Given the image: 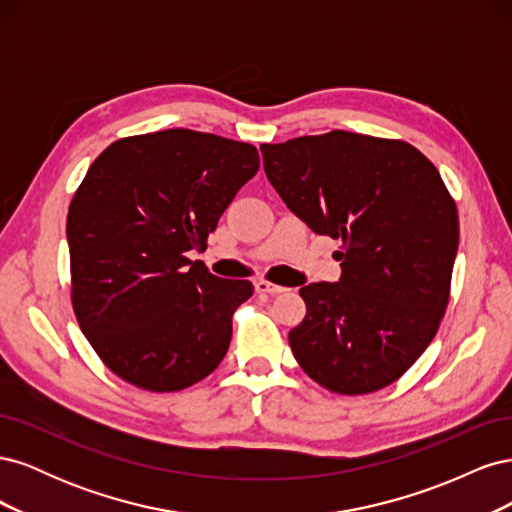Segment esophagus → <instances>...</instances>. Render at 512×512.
<instances>
[{"mask_svg": "<svg viewBox=\"0 0 512 512\" xmlns=\"http://www.w3.org/2000/svg\"><path fill=\"white\" fill-rule=\"evenodd\" d=\"M254 286H256V290H258V292H267V294H280V292H284V290H286L284 286H280V284H273V282H267V280H258Z\"/></svg>", "mask_w": 512, "mask_h": 512, "instance_id": "esophagus-1", "label": "esophagus"}]
</instances>
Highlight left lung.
Returning a JSON list of instances; mask_svg holds the SVG:
<instances>
[{
	"mask_svg": "<svg viewBox=\"0 0 512 512\" xmlns=\"http://www.w3.org/2000/svg\"><path fill=\"white\" fill-rule=\"evenodd\" d=\"M267 179L318 235L344 241L339 282L299 290L307 314L288 333L324 389H384L436 337L459 245L455 200L404 141L333 130L260 145Z\"/></svg>",
	"mask_w": 512,
	"mask_h": 512,
	"instance_id": "8db88e82",
	"label": "left lung"
}]
</instances>
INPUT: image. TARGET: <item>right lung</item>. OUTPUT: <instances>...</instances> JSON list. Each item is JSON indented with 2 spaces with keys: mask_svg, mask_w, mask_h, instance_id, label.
I'll use <instances>...</instances> for the list:
<instances>
[{
  "mask_svg": "<svg viewBox=\"0 0 512 512\" xmlns=\"http://www.w3.org/2000/svg\"><path fill=\"white\" fill-rule=\"evenodd\" d=\"M258 166L254 145L185 128L121 138L89 166L68 209L72 307L113 374L170 393L222 363L254 286L185 254Z\"/></svg>",
  "mask_w": 512,
  "mask_h": 512,
  "instance_id": "1",
  "label": "right lung"
}]
</instances>
